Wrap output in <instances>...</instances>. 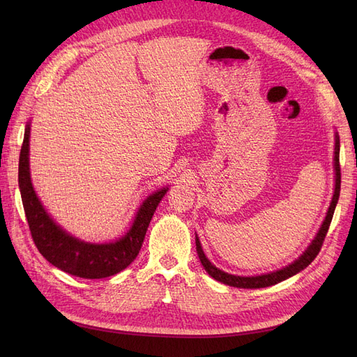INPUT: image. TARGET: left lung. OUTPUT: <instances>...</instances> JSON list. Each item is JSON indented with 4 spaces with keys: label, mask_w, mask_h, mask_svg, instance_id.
I'll use <instances>...</instances> for the list:
<instances>
[{
    "label": "left lung",
    "mask_w": 357,
    "mask_h": 357,
    "mask_svg": "<svg viewBox=\"0 0 357 357\" xmlns=\"http://www.w3.org/2000/svg\"><path fill=\"white\" fill-rule=\"evenodd\" d=\"M333 171H335V189H333V197L331 201V205L328 208L326 213V218L323 220L319 232L316 234L314 240L310 243V245L307 247V250L302 253L296 261H294L291 264H289L287 266L282 268V269H277V271L273 273H266V274H261V275H252V277H243V275H234L229 273H225L222 269H219L215 265H213L208 257L205 256L204 250H202V245L201 241L198 238V235L195 236V243H197V252L199 256V261L204 266L205 271L208 273V275H211L214 280H218V282L223 283V284H228L232 287H240V289H261V287H268V286H273L277 284L280 282H283V280L295 275L298 273H301L302 269H305L312 261H314L316 256L319 255L320 248L323 241H325V236L328 234L329 229V225L332 222V215L335 211V207H337L338 204V198H340V189H341V169H340V135L338 132H335V152H333Z\"/></svg>",
    "instance_id": "8db88e82"
}]
</instances>
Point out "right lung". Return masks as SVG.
<instances>
[{
    "mask_svg": "<svg viewBox=\"0 0 357 357\" xmlns=\"http://www.w3.org/2000/svg\"><path fill=\"white\" fill-rule=\"evenodd\" d=\"M29 135L31 122L25 126L24 144L19 156V189L32 240L38 252L61 271L80 278H105L121 273L137 257L149 223L168 188L153 192L143 201L135 213L131 228L121 238L110 243L83 241L62 229L38 199L29 172Z\"/></svg>",
    "mask_w": 357,
    "mask_h": 357,
    "instance_id": "1",
    "label": "right lung"
}]
</instances>
